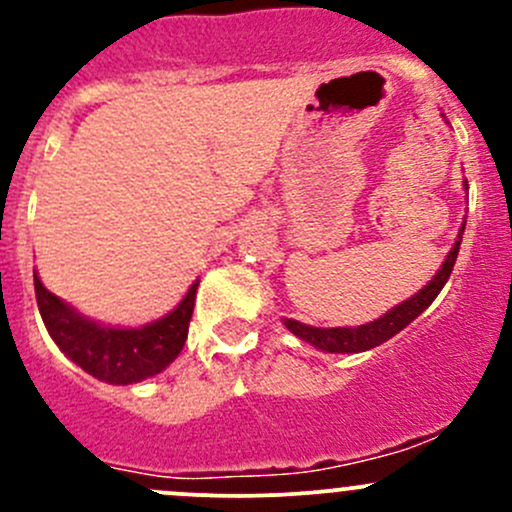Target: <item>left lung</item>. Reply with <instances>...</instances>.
Here are the masks:
<instances>
[{
  "instance_id": "8db88e82",
  "label": "left lung",
  "mask_w": 512,
  "mask_h": 512,
  "mask_svg": "<svg viewBox=\"0 0 512 512\" xmlns=\"http://www.w3.org/2000/svg\"><path fill=\"white\" fill-rule=\"evenodd\" d=\"M463 188H466L468 193V180H463ZM463 230H466V220H463L456 242H453L451 252H448L446 260H443L441 270L433 275V280L418 289L416 294H411L409 299H404V302L391 307L386 314H381V317L374 319V322H366L361 324V327H312V324H302L297 322V319H282V324H285L294 337L312 344V347L319 349V352L356 354V352H366V349L379 347V344H384L386 339H391L394 334H399L401 329L409 327L418 314L426 312L428 304L438 297V292H441L443 285L448 282V277H451L453 265H456L458 250H461Z\"/></svg>"
}]
</instances>
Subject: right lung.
<instances>
[{
    "instance_id": "right-lung-1",
    "label": "right lung",
    "mask_w": 512,
    "mask_h": 512,
    "mask_svg": "<svg viewBox=\"0 0 512 512\" xmlns=\"http://www.w3.org/2000/svg\"><path fill=\"white\" fill-rule=\"evenodd\" d=\"M198 285L200 280H195L178 307L156 322L141 327H111L86 317L49 292L34 270L36 304L56 347L86 374L116 386L151 379L183 352Z\"/></svg>"
}]
</instances>
